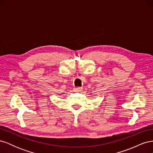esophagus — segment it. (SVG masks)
Returning <instances> with one entry per match:
<instances>
[{"label":"esophagus","mask_w":153,"mask_h":153,"mask_svg":"<svg viewBox=\"0 0 153 153\" xmlns=\"http://www.w3.org/2000/svg\"><path fill=\"white\" fill-rule=\"evenodd\" d=\"M74 91H78V92H80V91H82V87H76V88H75V89H74Z\"/></svg>","instance_id":"obj_1"}]
</instances>
